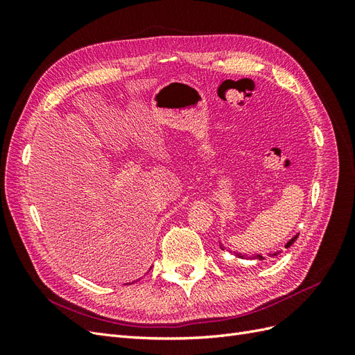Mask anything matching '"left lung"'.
<instances>
[{
    "label": "left lung",
    "instance_id": "1",
    "mask_svg": "<svg viewBox=\"0 0 355 355\" xmlns=\"http://www.w3.org/2000/svg\"><path fill=\"white\" fill-rule=\"evenodd\" d=\"M297 235H299V234L293 235V237L290 239V240H288V241L284 244L286 249H288V247L292 245V244L296 241ZM219 245H220V249H222V250H227V247H225L222 243H219ZM227 252H231V250H227ZM280 253H282V250H277V252L266 253V256H270V257H275V256H278V254H280ZM232 254H234V256H237V257H241V259H247V261H263V259H265V256H262V254H259V253H254V254L249 256V254H243V253H239V252H232Z\"/></svg>",
    "mask_w": 355,
    "mask_h": 355
}]
</instances>
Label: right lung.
I'll return each mask as SVG.
<instances>
[{
	"instance_id": "right-lung-1",
	"label": "right lung",
	"mask_w": 355,
	"mask_h": 355,
	"mask_svg": "<svg viewBox=\"0 0 355 355\" xmlns=\"http://www.w3.org/2000/svg\"><path fill=\"white\" fill-rule=\"evenodd\" d=\"M136 282H137V280H136ZM133 283H135V282H132V283H128V284H133Z\"/></svg>"
}]
</instances>
